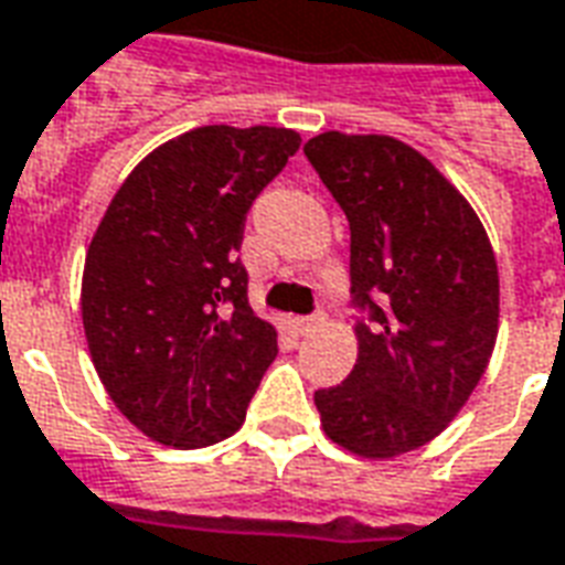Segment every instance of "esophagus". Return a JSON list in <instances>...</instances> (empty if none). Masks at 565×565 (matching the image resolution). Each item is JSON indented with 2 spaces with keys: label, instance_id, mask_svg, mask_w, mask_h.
I'll use <instances>...</instances> for the list:
<instances>
[{
  "label": "esophagus",
  "instance_id": "34e87169",
  "mask_svg": "<svg viewBox=\"0 0 565 565\" xmlns=\"http://www.w3.org/2000/svg\"><path fill=\"white\" fill-rule=\"evenodd\" d=\"M323 311H318V315H311V318H299L296 320V330L299 332H315L318 327H323Z\"/></svg>",
  "mask_w": 565,
  "mask_h": 565
}]
</instances>
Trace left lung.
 Instances as JSON below:
<instances>
[{
    "label": "left lung",
    "instance_id": "obj_1",
    "mask_svg": "<svg viewBox=\"0 0 565 565\" xmlns=\"http://www.w3.org/2000/svg\"><path fill=\"white\" fill-rule=\"evenodd\" d=\"M351 226L356 363L315 393L323 433L366 460L420 448L460 415L499 332V271L472 205L391 136L306 145Z\"/></svg>",
    "mask_w": 565,
    "mask_h": 565
}]
</instances>
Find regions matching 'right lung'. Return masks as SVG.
<instances>
[{
    "mask_svg": "<svg viewBox=\"0 0 565 565\" xmlns=\"http://www.w3.org/2000/svg\"><path fill=\"white\" fill-rule=\"evenodd\" d=\"M284 127H199L129 172L93 233L81 318L129 424L169 448L233 436L278 354L247 306L245 214L299 150Z\"/></svg>",
    "mask_w": 565,
    "mask_h": 565,
    "instance_id": "add662e5",
    "label": "right lung"
}]
</instances>
